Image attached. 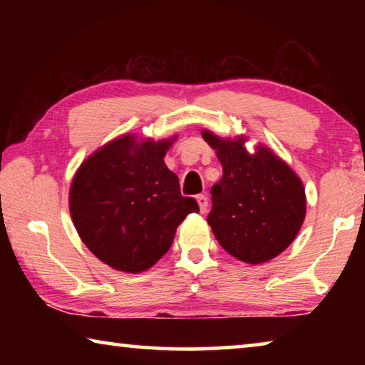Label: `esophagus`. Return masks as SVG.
Instances as JSON below:
<instances>
[{
	"label": "esophagus",
	"mask_w": 365,
	"mask_h": 365,
	"mask_svg": "<svg viewBox=\"0 0 365 365\" xmlns=\"http://www.w3.org/2000/svg\"><path fill=\"white\" fill-rule=\"evenodd\" d=\"M196 201H197V205H200V211L202 214H206L207 212V206H209L207 196L206 195H197L196 196Z\"/></svg>",
	"instance_id": "34e87169"
}]
</instances>
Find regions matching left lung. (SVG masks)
<instances>
[{
	"label": "left lung",
	"instance_id": "8db88e82",
	"mask_svg": "<svg viewBox=\"0 0 365 365\" xmlns=\"http://www.w3.org/2000/svg\"><path fill=\"white\" fill-rule=\"evenodd\" d=\"M217 151L222 178L211 188L207 215L214 237L228 255L261 264L285 251L306 215L304 188L294 172L265 148L248 154L243 138L220 140L202 132Z\"/></svg>",
	"mask_w": 365,
	"mask_h": 365
}]
</instances>
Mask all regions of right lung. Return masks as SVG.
<instances>
[{"instance_id":"right-lung-1","label":"right lung","mask_w":365,"mask_h":365,"mask_svg":"<svg viewBox=\"0 0 365 365\" xmlns=\"http://www.w3.org/2000/svg\"><path fill=\"white\" fill-rule=\"evenodd\" d=\"M172 141L137 145L122 137L80 165L71 187V215L93 255L122 272H143L174 242L190 212H200L164 156Z\"/></svg>"}]
</instances>
